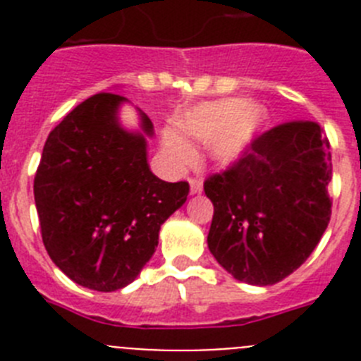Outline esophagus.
<instances>
[{
	"mask_svg": "<svg viewBox=\"0 0 361 361\" xmlns=\"http://www.w3.org/2000/svg\"><path fill=\"white\" fill-rule=\"evenodd\" d=\"M190 190H191V193H200V191H202V178L191 177L190 178Z\"/></svg>",
	"mask_w": 361,
	"mask_h": 361,
	"instance_id": "esophagus-1",
	"label": "esophagus"
}]
</instances>
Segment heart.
Masks as SVG:
<instances>
[{
    "label": "heart",
    "mask_w": 361,
    "mask_h": 361,
    "mask_svg": "<svg viewBox=\"0 0 361 361\" xmlns=\"http://www.w3.org/2000/svg\"><path fill=\"white\" fill-rule=\"evenodd\" d=\"M264 114L257 106H245L242 99H228L204 104L180 121L178 128L190 139L212 145V157L219 164L229 166L240 161L262 126ZM166 155L177 166L193 161V148L184 139L168 132L164 135Z\"/></svg>",
    "instance_id": "obj_1"
}]
</instances>
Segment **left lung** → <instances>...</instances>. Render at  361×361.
<instances>
[{
    "mask_svg": "<svg viewBox=\"0 0 361 361\" xmlns=\"http://www.w3.org/2000/svg\"><path fill=\"white\" fill-rule=\"evenodd\" d=\"M331 175L329 139L314 121H289L255 137L240 161L204 180L216 262L251 286L291 275L329 224Z\"/></svg>",
    "mask_w": 361,
    "mask_h": 361,
    "instance_id": "obj_1",
    "label": "left lung"
}]
</instances>
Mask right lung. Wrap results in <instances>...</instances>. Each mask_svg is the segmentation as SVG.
I'll use <instances>...</instances> for the list:
<instances>
[{
    "label": "right lung",
    "instance_id": "obj_1",
    "mask_svg": "<svg viewBox=\"0 0 361 361\" xmlns=\"http://www.w3.org/2000/svg\"><path fill=\"white\" fill-rule=\"evenodd\" d=\"M126 97L101 92L66 114L49 133L34 177L41 237L68 279L110 293L137 279L159 244L164 220L183 206L190 184L164 183L146 161L145 133L121 128Z\"/></svg>",
    "mask_w": 361,
    "mask_h": 361
}]
</instances>
